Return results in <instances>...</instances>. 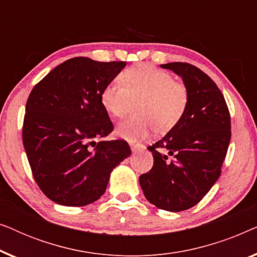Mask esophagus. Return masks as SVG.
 <instances>
[{
  "mask_svg": "<svg viewBox=\"0 0 257 257\" xmlns=\"http://www.w3.org/2000/svg\"><path fill=\"white\" fill-rule=\"evenodd\" d=\"M140 145H138V144H131V150H132V152H136L137 150L138 149H140Z\"/></svg>",
  "mask_w": 257,
  "mask_h": 257,
  "instance_id": "34e87169",
  "label": "esophagus"
}]
</instances>
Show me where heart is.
Returning a JSON list of instances; mask_svg holds the SVG:
<instances>
[{
    "label": "heart",
    "mask_w": 257,
    "mask_h": 257,
    "mask_svg": "<svg viewBox=\"0 0 257 257\" xmlns=\"http://www.w3.org/2000/svg\"><path fill=\"white\" fill-rule=\"evenodd\" d=\"M120 83H108L100 93V103L112 118H122L137 103L135 117L118 126L117 135L137 142L147 138L151 132H170L182 120L191 94L188 86L174 80L170 72L138 64L120 73Z\"/></svg>",
    "instance_id": "heart-1"
}]
</instances>
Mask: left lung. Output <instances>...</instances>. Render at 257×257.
I'll list each match as a JSON object with an SVG mask.
<instances>
[{"label":"left lung","instance_id":"left-lung-1","mask_svg":"<svg viewBox=\"0 0 257 257\" xmlns=\"http://www.w3.org/2000/svg\"><path fill=\"white\" fill-rule=\"evenodd\" d=\"M161 68L182 77L191 99L178 126L147 147L153 167L139 182L152 205L182 212L201 201L220 177L230 142V113L219 87L199 68L182 62Z\"/></svg>","mask_w":257,"mask_h":257}]
</instances>
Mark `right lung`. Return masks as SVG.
<instances>
[{"mask_svg":"<svg viewBox=\"0 0 257 257\" xmlns=\"http://www.w3.org/2000/svg\"><path fill=\"white\" fill-rule=\"evenodd\" d=\"M126 62L68 59L31 90L22 139L31 173L49 199L63 206L92 203L106 189L113 168L130 157L113 131L100 93Z\"/></svg>","mask_w":257,"mask_h":257,"instance_id":"obj_1","label":"right lung"}]
</instances>
